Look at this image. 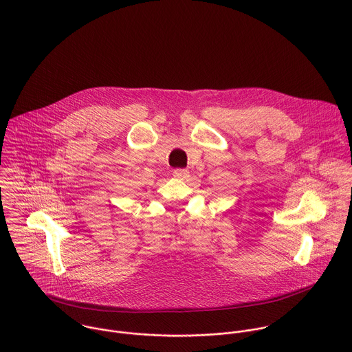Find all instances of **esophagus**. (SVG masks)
<instances>
[{
	"mask_svg": "<svg viewBox=\"0 0 352 352\" xmlns=\"http://www.w3.org/2000/svg\"><path fill=\"white\" fill-rule=\"evenodd\" d=\"M173 176H175L176 179L184 180V179H187V177L190 176V172H188L187 169H175V170H173Z\"/></svg>",
	"mask_w": 352,
	"mask_h": 352,
	"instance_id": "obj_1",
	"label": "esophagus"
}]
</instances>
